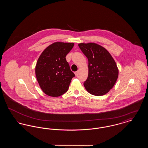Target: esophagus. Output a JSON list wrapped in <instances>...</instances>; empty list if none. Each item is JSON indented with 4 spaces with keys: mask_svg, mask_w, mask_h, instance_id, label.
Instances as JSON below:
<instances>
[{
    "mask_svg": "<svg viewBox=\"0 0 148 148\" xmlns=\"http://www.w3.org/2000/svg\"><path fill=\"white\" fill-rule=\"evenodd\" d=\"M74 73H75V75L76 76H77V75H78V73H79V72H78V71H75Z\"/></svg>",
    "mask_w": 148,
    "mask_h": 148,
    "instance_id": "1",
    "label": "esophagus"
}]
</instances>
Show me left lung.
Segmentation results:
<instances>
[{
    "label": "left lung",
    "mask_w": 148,
    "mask_h": 148,
    "mask_svg": "<svg viewBox=\"0 0 148 148\" xmlns=\"http://www.w3.org/2000/svg\"><path fill=\"white\" fill-rule=\"evenodd\" d=\"M80 49L88 60V77L84 83L85 89L93 95H104L113 88L119 70L109 52L94 42L80 43Z\"/></svg>",
    "instance_id": "8db88e82"
}]
</instances>
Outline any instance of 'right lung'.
I'll list each match as a JSON object with an SVG mask.
<instances>
[{
	"label": "right lung",
	"instance_id": "1",
	"mask_svg": "<svg viewBox=\"0 0 148 148\" xmlns=\"http://www.w3.org/2000/svg\"><path fill=\"white\" fill-rule=\"evenodd\" d=\"M74 45L73 42H54L39 57L35 75L40 88L47 95L57 97L68 90L75 74L70 69L65 57Z\"/></svg>",
	"mask_w": 148,
	"mask_h": 148
}]
</instances>
